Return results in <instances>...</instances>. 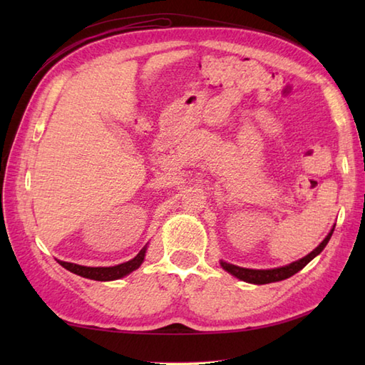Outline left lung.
<instances>
[{
  "label": "left lung",
  "instance_id": "obj_1",
  "mask_svg": "<svg viewBox=\"0 0 365 365\" xmlns=\"http://www.w3.org/2000/svg\"><path fill=\"white\" fill-rule=\"evenodd\" d=\"M336 224L332 226V229L329 230V234L324 237L323 242L315 247L312 252H309L304 257L299 259V260H294L289 265L285 267H277V268H269V269H252V268H243V267H238L234 265V263H227L224 260H220L222 269H226L227 273H230L232 276H235L240 281H245V282H250V284H271V282H279V281H284V279H289L290 276L297 274L298 271H301L304 268L309 262H311L314 257H317L323 250L324 246L328 245L329 238L332 235V232H334Z\"/></svg>",
  "mask_w": 365,
  "mask_h": 365
}]
</instances>
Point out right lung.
I'll return each mask as SVG.
<instances>
[{"label":"right lung","instance_id":"right-lung-1","mask_svg":"<svg viewBox=\"0 0 365 365\" xmlns=\"http://www.w3.org/2000/svg\"><path fill=\"white\" fill-rule=\"evenodd\" d=\"M145 251H147V245L136 254V257L114 267H84V265H76V263H71V262H63V260H58V262L61 267H64L73 274L92 279V281L106 282V281H115V279H120L123 276L133 273V271L141 267V263L144 262Z\"/></svg>","mask_w":365,"mask_h":365}]
</instances>
